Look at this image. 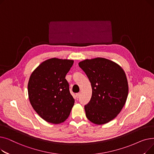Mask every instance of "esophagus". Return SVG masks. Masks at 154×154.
<instances>
[{
    "instance_id": "esophagus-1",
    "label": "esophagus",
    "mask_w": 154,
    "mask_h": 154,
    "mask_svg": "<svg viewBox=\"0 0 154 154\" xmlns=\"http://www.w3.org/2000/svg\"><path fill=\"white\" fill-rule=\"evenodd\" d=\"M80 96V93H77L76 94V97L78 99V98H79V97Z\"/></svg>"
}]
</instances>
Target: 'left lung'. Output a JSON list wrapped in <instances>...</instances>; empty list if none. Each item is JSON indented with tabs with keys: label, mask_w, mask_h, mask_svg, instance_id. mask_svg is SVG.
<instances>
[{
	"label": "left lung",
	"mask_w": 154,
	"mask_h": 154,
	"mask_svg": "<svg viewBox=\"0 0 154 154\" xmlns=\"http://www.w3.org/2000/svg\"><path fill=\"white\" fill-rule=\"evenodd\" d=\"M89 79L92 94L84 109L87 118L97 125L116 118L126 102L128 86L124 70L104 58L86 59L79 63Z\"/></svg>",
	"instance_id": "left-lung-1"
}]
</instances>
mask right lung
I'll list each match as a JSON object with an SVG mask.
<instances>
[{
  "instance_id": "right-lung-1",
  "label": "right lung",
  "mask_w": 154,
  "mask_h": 154,
  "mask_svg": "<svg viewBox=\"0 0 154 154\" xmlns=\"http://www.w3.org/2000/svg\"><path fill=\"white\" fill-rule=\"evenodd\" d=\"M73 63L72 60L48 59L40 63L30 77V102L38 115L47 122H63L74 106L75 100L66 79Z\"/></svg>"
}]
</instances>
